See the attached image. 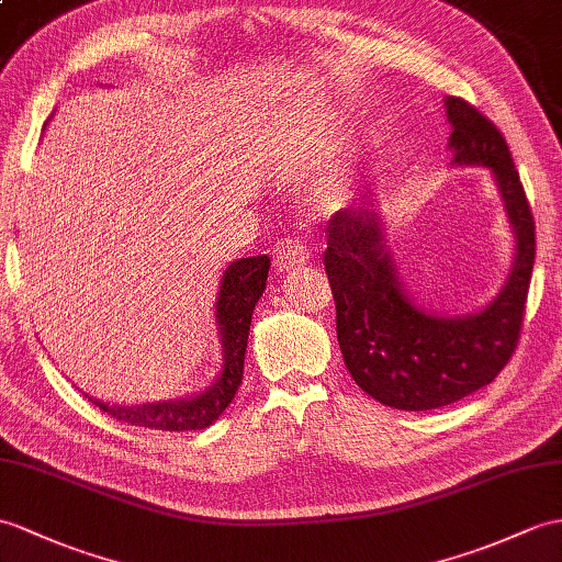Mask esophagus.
Masks as SVG:
<instances>
[{"label": "esophagus", "mask_w": 562, "mask_h": 562, "mask_svg": "<svg viewBox=\"0 0 562 562\" xmlns=\"http://www.w3.org/2000/svg\"><path fill=\"white\" fill-rule=\"evenodd\" d=\"M306 260H308L306 246L296 237H284L276 244V249H272V263H276L278 272H286L292 268L304 266Z\"/></svg>", "instance_id": "obj_1"}]
</instances>
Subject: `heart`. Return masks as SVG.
Returning a JSON list of instances; mask_svg holds the SVG:
<instances>
[{"label":"heart","instance_id":"heart-1","mask_svg":"<svg viewBox=\"0 0 562 562\" xmlns=\"http://www.w3.org/2000/svg\"><path fill=\"white\" fill-rule=\"evenodd\" d=\"M347 187H349V172H345V169H335V172L325 179L318 189L321 201L323 203L342 201V195L347 193Z\"/></svg>","mask_w":562,"mask_h":562}]
</instances>
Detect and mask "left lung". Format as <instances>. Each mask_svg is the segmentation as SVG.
<instances>
[{
  "mask_svg": "<svg viewBox=\"0 0 562 562\" xmlns=\"http://www.w3.org/2000/svg\"><path fill=\"white\" fill-rule=\"evenodd\" d=\"M446 108L454 162L491 169L515 229V266L501 294L474 316L438 318L404 292L373 211L342 207L325 229L323 266L345 367L363 393L404 412L446 407L503 371L519 342L537 256L533 215L503 134L462 98H448Z\"/></svg>",
  "mask_w": 562,
  "mask_h": 562,
  "instance_id": "left-lung-1",
  "label": "left lung"
}]
</instances>
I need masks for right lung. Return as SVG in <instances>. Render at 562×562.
<instances>
[{
    "label": "right lung",
    "mask_w": 562,
    "mask_h": 562,
    "mask_svg": "<svg viewBox=\"0 0 562 562\" xmlns=\"http://www.w3.org/2000/svg\"><path fill=\"white\" fill-rule=\"evenodd\" d=\"M268 270V256L234 260L225 270L217 296V323L222 345H225V367H222V375L213 387H207L203 395H195L191 400L140 404V407H110V404L95 402L98 407L116 422L155 430H201L217 422L241 385L251 316L260 294L266 290Z\"/></svg>",
    "instance_id": "1"
}]
</instances>
